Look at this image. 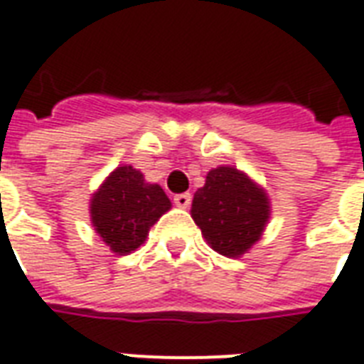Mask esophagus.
Wrapping results in <instances>:
<instances>
[{"mask_svg": "<svg viewBox=\"0 0 364 364\" xmlns=\"http://www.w3.org/2000/svg\"><path fill=\"white\" fill-rule=\"evenodd\" d=\"M190 203H192V196H190V193H176V196H174V205H176V208L186 209L190 208Z\"/></svg>", "mask_w": 364, "mask_h": 364, "instance_id": "1", "label": "esophagus"}]
</instances>
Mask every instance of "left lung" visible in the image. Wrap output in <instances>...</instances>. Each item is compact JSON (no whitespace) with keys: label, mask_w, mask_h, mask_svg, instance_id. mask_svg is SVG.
<instances>
[{"label":"left lung","mask_w":364,"mask_h":364,"mask_svg":"<svg viewBox=\"0 0 364 364\" xmlns=\"http://www.w3.org/2000/svg\"><path fill=\"white\" fill-rule=\"evenodd\" d=\"M192 217L215 252L237 258L262 235L269 219V203L264 190L246 174L219 166L193 196Z\"/></svg>","instance_id":"left-lung-1"}]
</instances>
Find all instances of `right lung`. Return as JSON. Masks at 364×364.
<instances>
[{"instance_id": "1", "label": "right lung", "mask_w": 364, "mask_h": 364, "mask_svg": "<svg viewBox=\"0 0 364 364\" xmlns=\"http://www.w3.org/2000/svg\"><path fill=\"white\" fill-rule=\"evenodd\" d=\"M171 209L159 184H147L132 166H118L91 201L95 230L116 254L139 248L159 217Z\"/></svg>"}]
</instances>
